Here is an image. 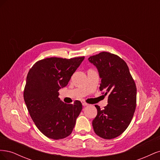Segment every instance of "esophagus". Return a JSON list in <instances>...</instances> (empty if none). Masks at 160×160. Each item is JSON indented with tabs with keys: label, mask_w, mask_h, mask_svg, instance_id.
Returning a JSON list of instances; mask_svg holds the SVG:
<instances>
[{
	"label": "esophagus",
	"mask_w": 160,
	"mask_h": 160,
	"mask_svg": "<svg viewBox=\"0 0 160 160\" xmlns=\"http://www.w3.org/2000/svg\"><path fill=\"white\" fill-rule=\"evenodd\" d=\"M81 103H82V105H83V106H86V105H88V103H87L85 102V101H83V100L81 101Z\"/></svg>",
	"instance_id": "obj_1"
}]
</instances>
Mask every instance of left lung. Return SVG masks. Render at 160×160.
Here are the masks:
<instances>
[{
    "instance_id": "8db88e82",
    "label": "left lung",
    "mask_w": 160,
    "mask_h": 160,
    "mask_svg": "<svg viewBox=\"0 0 160 160\" xmlns=\"http://www.w3.org/2000/svg\"><path fill=\"white\" fill-rule=\"evenodd\" d=\"M89 61L98 69L100 91L108 95V104L104 109L95 105L98 115L92 125L98 136L113 139L128 128L133 118L136 108V85L126 62L119 56L101 52L91 56Z\"/></svg>"
}]
</instances>
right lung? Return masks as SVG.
Here are the masks:
<instances>
[{"label":"right lung","mask_w":160,"mask_h":160,"mask_svg":"<svg viewBox=\"0 0 160 160\" xmlns=\"http://www.w3.org/2000/svg\"><path fill=\"white\" fill-rule=\"evenodd\" d=\"M85 57H50L35 62L28 71L24 100L37 128L47 138L63 139L72 133L82 110L81 101L67 104L59 90L67 86Z\"/></svg>","instance_id":"obj_1"}]
</instances>
